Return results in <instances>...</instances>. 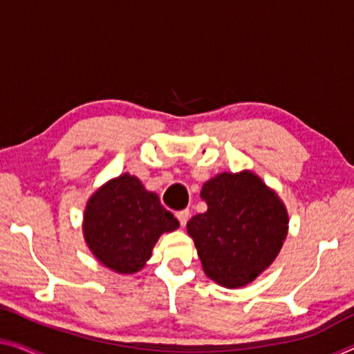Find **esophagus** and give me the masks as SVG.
Returning <instances> with one entry per match:
<instances>
[{"label": "esophagus", "instance_id": "1", "mask_svg": "<svg viewBox=\"0 0 354 354\" xmlns=\"http://www.w3.org/2000/svg\"><path fill=\"white\" fill-rule=\"evenodd\" d=\"M176 218L179 221V224H181V227L187 224L189 218H191V213H189V209H183V211H178L176 213Z\"/></svg>", "mask_w": 354, "mask_h": 354}]
</instances>
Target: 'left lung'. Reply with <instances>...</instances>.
<instances>
[{
  "label": "left lung",
  "instance_id": "8db88e82",
  "mask_svg": "<svg viewBox=\"0 0 354 354\" xmlns=\"http://www.w3.org/2000/svg\"><path fill=\"white\" fill-rule=\"evenodd\" d=\"M205 213L187 223L203 270L225 288L251 283L270 266L288 234L281 200L254 173H221L203 184Z\"/></svg>",
  "mask_w": 354,
  "mask_h": 354
}]
</instances>
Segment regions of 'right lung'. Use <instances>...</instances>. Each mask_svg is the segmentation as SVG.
Here are the masks:
<instances>
[{
    "instance_id": "1",
    "label": "right lung",
    "mask_w": 354,
    "mask_h": 354,
    "mask_svg": "<svg viewBox=\"0 0 354 354\" xmlns=\"http://www.w3.org/2000/svg\"><path fill=\"white\" fill-rule=\"evenodd\" d=\"M178 219L147 192L138 178L122 175L92 195L84 214V235L93 256L119 273L138 272L163 232Z\"/></svg>"
}]
</instances>
